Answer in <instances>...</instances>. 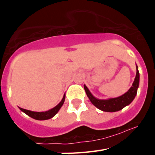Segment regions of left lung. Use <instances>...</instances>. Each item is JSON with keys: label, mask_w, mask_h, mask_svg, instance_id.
Listing matches in <instances>:
<instances>
[{"label": "left lung", "mask_w": 155, "mask_h": 155, "mask_svg": "<svg viewBox=\"0 0 155 155\" xmlns=\"http://www.w3.org/2000/svg\"><path fill=\"white\" fill-rule=\"evenodd\" d=\"M136 77H135L132 86L125 94H124L121 96L108 98V99H99V98H95L91 94L89 89L87 88V86L84 84V88L85 90L87 96L88 97L91 103L100 110L104 111V112H109V113L120 111L124 109V107H126L127 105H130L134 101V98L136 96L137 93V88L139 87L140 74L137 65H136Z\"/></svg>", "instance_id": "8db88e82"}]
</instances>
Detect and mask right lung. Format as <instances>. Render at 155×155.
Masks as SVG:
<instances>
[{
	"label": "right lung",
	"instance_id": "obj_1",
	"mask_svg": "<svg viewBox=\"0 0 155 155\" xmlns=\"http://www.w3.org/2000/svg\"><path fill=\"white\" fill-rule=\"evenodd\" d=\"M64 101H65V94H64V97H63L62 100H61V102H60L58 105H56L55 107L50 109V110L46 111V112H33V111L27 110V109H22V108H19V109H20L21 112L25 113L26 115H28V116L31 117V118L35 119V120H49V119L53 118V116H55V115L58 113L59 110H60L61 108L62 107Z\"/></svg>",
	"mask_w": 155,
	"mask_h": 155
}]
</instances>
